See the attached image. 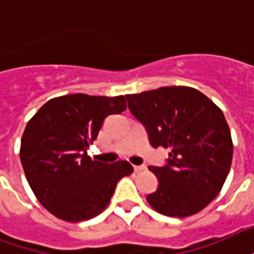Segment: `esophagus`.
I'll return each mask as SVG.
<instances>
[{
  "mask_svg": "<svg viewBox=\"0 0 254 254\" xmlns=\"http://www.w3.org/2000/svg\"><path fill=\"white\" fill-rule=\"evenodd\" d=\"M133 168H134V172H141V170L146 169V166L145 165H134Z\"/></svg>",
  "mask_w": 254,
  "mask_h": 254,
  "instance_id": "obj_1",
  "label": "esophagus"
}]
</instances>
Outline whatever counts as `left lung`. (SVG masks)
Masks as SVG:
<instances>
[{"label": "left lung", "instance_id": "left-lung-1", "mask_svg": "<svg viewBox=\"0 0 254 254\" xmlns=\"http://www.w3.org/2000/svg\"><path fill=\"white\" fill-rule=\"evenodd\" d=\"M127 100L150 145L170 149L165 166H149L158 179L157 190L146 197L149 205L170 217L202 210L221 190L233 157L221 109L189 86H162Z\"/></svg>", "mask_w": 254, "mask_h": 254}]
</instances>
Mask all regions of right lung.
<instances>
[{
  "label": "right lung",
  "instance_id": "1",
  "mask_svg": "<svg viewBox=\"0 0 254 254\" xmlns=\"http://www.w3.org/2000/svg\"><path fill=\"white\" fill-rule=\"evenodd\" d=\"M127 109L125 97L67 94L42 105L25 127L19 158L38 201L56 217L80 222L108 206L120 180L133 172L127 161L89 157L105 119Z\"/></svg>",
  "mask_w": 254,
  "mask_h": 254
}]
</instances>
